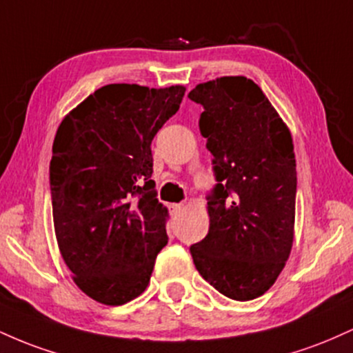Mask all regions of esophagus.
<instances>
[{
  "mask_svg": "<svg viewBox=\"0 0 353 353\" xmlns=\"http://www.w3.org/2000/svg\"><path fill=\"white\" fill-rule=\"evenodd\" d=\"M182 209H184V205H182V204H172V205H171V212L174 214V216H177V214H181Z\"/></svg>",
  "mask_w": 353,
  "mask_h": 353,
  "instance_id": "obj_1",
  "label": "esophagus"
}]
</instances>
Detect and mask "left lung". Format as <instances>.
<instances>
[{
  "label": "left lung",
  "instance_id": "1",
  "mask_svg": "<svg viewBox=\"0 0 353 353\" xmlns=\"http://www.w3.org/2000/svg\"><path fill=\"white\" fill-rule=\"evenodd\" d=\"M201 134L217 184L208 196L209 232L190 245L196 269L234 301L272 287L294 242L297 171L292 136L262 89L244 76L197 84Z\"/></svg>",
  "mask_w": 353,
  "mask_h": 353
}]
</instances>
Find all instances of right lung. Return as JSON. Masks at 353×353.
<instances>
[{"mask_svg": "<svg viewBox=\"0 0 353 353\" xmlns=\"http://www.w3.org/2000/svg\"><path fill=\"white\" fill-rule=\"evenodd\" d=\"M184 92V86L108 84L56 132L50 164L56 239L76 285L104 305L143 294L168 244L151 143Z\"/></svg>", "mask_w": 353, "mask_h": 353, "instance_id": "right-lung-1", "label": "right lung"}]
</instances>
